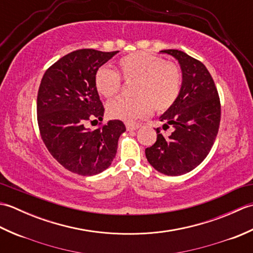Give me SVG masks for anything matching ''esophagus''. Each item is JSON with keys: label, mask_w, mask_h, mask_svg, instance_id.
Returning <instances> with one entry per match:
<instances>
[{"label": "esophagus", "mask_w": 253, "mask_h": 253, "mask_svg": "<svg viewBox=\"0 0 253 253\" xmlns=\"http://www.w3.org/2000/svg\"><path fill=\"white\" fill-rule=\"evenodd\" d=\"M139 127H140V125H139V124H136V123H126V128H127L128 131L137 130Z\"/></svg>", "instance_id": "esophagus-1"}]
</instances>
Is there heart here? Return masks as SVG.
Returning a JSON list of instances; mask_svg holds the SVG:
<instances>
[{
    "label": "heart",
    "mask_w": 253,
    "mask_h": 253,
    "mask_svg": "<svg viewBox=\"0 0 253 253\" xmlns=\"http://www.w3.org/2000/svg\"><path fill=\"white\" fill-rule=\"evenodd\" d=\"M118 68L126 83H133V99L117 98L107 104L111 117L132 122L147 117L154 109L158 112L169 110L178 99L182 85L180 67L164 58L136 52L122 57ZM120 74L106 67L95 73L94 84L98 92L110 99L120 93L122 78Z\"/></svg>",
    "instance_id": "heart-1"
}]
</instances>
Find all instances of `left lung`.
Wrapping results in <instances>:
<instances>
[{"label":"left lung","instance_id":"1","mask_svg":"<svg viewBox=\"0 0 253 253\" xmlns=\"http://www.w3.org/2000/svg\"><path fill=\"white\" fill-rule=\"evenodd\" d=\"M161 53L178 61L182 85L178 99L160 116L163 129L171 125L173 132L164 136L158 128L157 141L146 149V157L160 173L178 176L207 158L218 132L221 103L211 74L200 61L178 50Z\"/></svg>","mask_w":253,"mask_h":253}]
</instances>
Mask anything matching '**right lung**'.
<instances>
[{"label":"right lung","mask_w":253,"mask_h":253,"mask_svg":"<svg viewBox=\"0 0 253 253\" xmlns=\"http://www.w3.org/2000/svg\"><path fill=\"white\" fill-rule=\"evenodd\" d=\"M118 51L83 49L71 52L47 68L37 98L38 125L45 147L58 163L72 173L96 175L114 160L118 138L126 130L114 120L96 129L89 121L103 120L94 76Z\"/></svg>","instance_id":"add662e5"}]
</instances>
